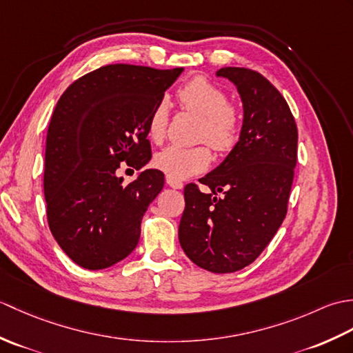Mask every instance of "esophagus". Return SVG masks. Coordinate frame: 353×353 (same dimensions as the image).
<instances>
[{"mask_svg": "<svg viewBox=\"0 0 353 353\" xmlns=\"http://www.w3.org/2000/svg\"><path fill=\"white\" fill-rule=\"evenodd\" d=\"M167 185L171 186V188H174V190H182L183 188V183L182 182L174 181V179H171L168 176H167Z\"/></svg>", "mask_w": 353, "mask_h": 353, "instance_id": "obj_1", "label": "esophagus"}]
</instances>
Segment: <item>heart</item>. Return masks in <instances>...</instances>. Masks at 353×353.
I'll return each instance as SVG.
<instances>
[{"mask_svg": "<svg viewBox=\"0 0 353 353\" xmlns=\"http://www.w3.org/2000/svg\"><path fill=\"white\" fill-rule=\"evenodd\" d=\"M182 106L201 118L199 139L206 141L219 152H226L235 144L238 137V115L228 104V97L219 86L203 77H196L179 89ZM170 104L167 99L159 100L148 118V134L153 141H162L167 133ZM211 163V153L206 147L183 148L170 145L154 157V165L174 181L200 174Z\"/></svg>", "mask_w": 353, "mask_h": 353, "instance_id": "heart-1", "label": "heart"}]
</instances>
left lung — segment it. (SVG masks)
Wrapping results in <instances>:
<instances>
[{
  "label": "left lung",
  "mask_w": 353,
  "mask_h": 353,
  "mask_svg": "<svg viewBox=\"0 0 353 353\" xmlns=\"http://www.w3.org/2000/svg\"><path fill=\"white\" fill-rule=\"evenodd\" d=\"M216 77L236 88L241 132L224 161L200 179L211 192L185 186L179 243L196 265L234 273L259 256L287 215L297 127L281 92L259 72L228 66Z\"/></svg>",
  "instance_id": "left-lung-1"
}]
</instances>
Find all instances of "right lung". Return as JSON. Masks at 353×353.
<instances>
[{
  "mask_svg": "<svg viewBox=\"0 0 353 353\" xmlns=\"http://www.w3.org/2000/svg\"><path fill=\"white\" fill-rule=\"evenodd\" d=\"M182 71L106 65L74 81L57 101L43 194L51 234L77 265L108 268L137 247L163 172L139 171L125 185L117 170L121 162L141 170L152 159L148 118Z\"/></svg>",
  "mask_w": 353,
  "mask_h": 353,
  "instance_id": "obj_1",
  "label": "right lung"
}]
</instances>
